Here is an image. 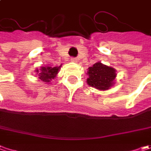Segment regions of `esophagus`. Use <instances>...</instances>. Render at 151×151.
<instances>
[{
	"mask_svg": "<svg viewBox=\"0 0 151 151\" xmlns=\"http://www.w3.org/2000/svg\"><path fill=\"white\" fill-rule=\"evenodd\" d=\"M70 61L71 62H77V58H70Z\"/></svg>",
	"mask_w": 151,
	"mask_h": 151,
	"instance_id": "obj_1",
	"label": "esophagus"
}]
</instances>
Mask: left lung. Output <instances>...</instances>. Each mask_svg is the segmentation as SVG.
<instances>
[{
	"mask_svg": "<svg viewBox=\"0 0 151 151\" xmlns=\"http://www.w3.org/2000/svg\"><path fill=\"white\" fill-rule=\"evenodd\" d=\"M87 75V84L101 91L108 90L112 87L116 76L114 68L104 65L100 62H97L92 67H89Z\"/></svg>",
	"mask_w": 151,
	"mask_h": 151,
	"instance_id": "left-lung-1",
	"label": "left lung"
}]
</instances>
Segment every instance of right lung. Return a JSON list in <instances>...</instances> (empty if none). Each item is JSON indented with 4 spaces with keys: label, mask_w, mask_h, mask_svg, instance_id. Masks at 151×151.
Segmentation results:
<instances>
[{
    "label": "right lung",
    "mask_w": 151,
    "mask_h": 151,
    "mask_svg": "<svg viewBox=\"0 0 151 151\" xmlns=\"http://www.w3.org/2000/svg\"><path fill=\"white\" fill-rule=\"evenodd\" d=\"M61 65L58 67H50V66L41 67L40 70H36L35 72H36L39 79L42 80V81H44L45 83H47L56 77L57 74L59 70Z\"/></svg>",
    "instance_id": "obj_1"
}]
</instances>
